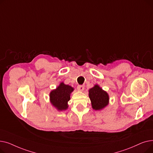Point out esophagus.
<instances>
[{"label": "esophagus", "instance_id": "esophagus-1", "mask_svg": "<svg viewBox=\"0 0 153 153\" xmlns=\"http://www.w3.org/2000/svg\"><path fill=\"white\" fill-rule=\"evenodd\" d=\"M77 88L78 91H82L84 89V85H78Z\"/></svg>", "mask_w": 153, "mask_h": 153}]
</instances>
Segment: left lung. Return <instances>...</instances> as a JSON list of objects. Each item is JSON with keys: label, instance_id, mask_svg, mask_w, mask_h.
<instances>
[{"label": "left lung", "instance_id": "8db88e82", "mask_svg": "<svg viewBox=\"0 0 153 153\" xmlns=\"http://www.w3.org/2000/svg\"><path fill=\"white\" fill-rule=\"evenodd\" d=\"M89 97L91 101L92 107L95 110H100L108 105L109 95L99 85H95L89 91Z\"/></svg>", "mask_w": 153, "mask_h": 153}]
</instances>
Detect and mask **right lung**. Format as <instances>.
Listing matches in <instances>:
<instances>
[{
  "label": "right lung",
  "instance_id": "obj_1",
  "mask_svg": "<svg viewBox=\"0 0 153 153\" xmlns=\"http://www.w3.org/2000/svg\"><path fill=\"white\" fill-rule=\"evenodd\" d=\"M74 88L69 85L60 83L56 89L50 94V102L59 111L66 110L68 108V102L70 100V95Z\"/></svg>",
  "mask_w": 153,
  "mask_h": 153
}]
</instances>
